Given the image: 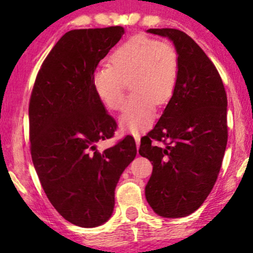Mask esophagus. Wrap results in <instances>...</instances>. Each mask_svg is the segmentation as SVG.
I'll use <instances>...</instances> for the list:
<instances>
[{
    "instance_id": "obj_1",
    "label": "esophagus",
    "mask_w": 253,
    "mask_h": 253,
    "mask_svg": "<svg viewBox=\"0 0 253 253\" xmlns=\"http://www.w3.org/2000/svg\"><path fill=\"white\" fill-rule=\"evenodd\" d=\"M133 137H134V141H136L137 147H139V144H141V136H139V133H134Z\"/></svg>"
}]
</instances>
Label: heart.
<instances>
[{"mask_svg":"<svg viewBox=\"0 0 253 253\" xmlns=\"http://www.w3.org/2000/svg\"><path fill=\"white\" fill-rule=\"evenodd\" d=\"M109 62L93 75V88L99 100L109 110H121L128 82L133 95L120 117V125L129 132L147 128L155 117V104L165 105L174 94L177 52L168 42L133 35L112 51Z\"/></svg>","mask_w":253,"mask_h":253,"instance_id":"1","label":"heart"}]
</instances>
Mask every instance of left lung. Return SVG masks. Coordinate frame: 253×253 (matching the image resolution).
Returning a JSON list of instances; mask_svg holds the SVG:
<instances>
[{
  "mask_svg": "<svg viewBox=\"0 0 253 253\" xmlns=\"http://www.w3.org/2000/svg\"><path fill=\"white\" fill-rule=\"evenodd\" d=\"M147 33L174 42L178 75L171 99L139 148L153 165L145 198L158 215L182 218L202 206L220 171L228 99L215 66L192 38L169 28Z\"/></svg>",
  "mask_w": 253,
  "mask_h": 253,
  "instance_id": "1",
  "label": "left lung"
}]
</instances>
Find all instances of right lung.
<instances>
[{
    "instance_id": "right-lung-1",
    "label": "right lung",
    "mask_w": 253,
    "mask_h": 253,
    "mask_svg": "<svg viewBox=\"0 0 253 253\" xmlns=\"http://www.w3.org/2000/svg\"><path fill=\"white\" fill-rule=\"evenodd\" d=\"M124 34L120 25L67 32L42 62L30 96V152L40 183L56 211L82 228L109 220L120 176L137 154L131 136L96 150L117 125L93 75Z\"/></svg>"
}]
</instances>
